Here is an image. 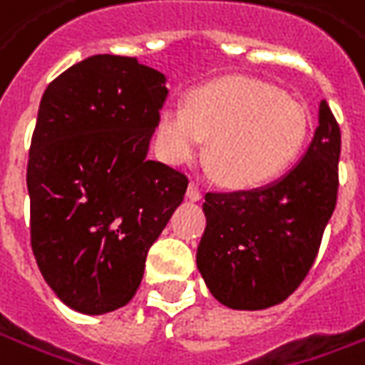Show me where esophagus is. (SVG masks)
I'll return each instance as SVG.
<instances>
[{
	"mask_svg": "<svg viewBox=\"0 0 365 365\" xmlns=\"http://www.w3.org/2000/svg\"><path fill=\"white\" fill-rule=\"evenodd\" d=\"M202 187L197 185V183H190V187H187V200H192V202H197V200H202Z\"/></svg>",
	"mask_w": 365,
	"mask_h": 365,
	"instance_id": "obj_1",
	"label": "esophagus"
}]
</instances>
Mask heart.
<instances>
[{"instance_id":"obj_1","label":"heart","mask_w":365,"mask_h":365,"mask_svg":"<svg viewBox=\"0 0 365 365\" xmlns=\"http://www.w3.org/2000/svg\"><path fill=\"white\" fill-rule=\"evenodd\" d=\"M307 133L303 107L267 82L230 76L195 91L187 105L170 101L158 117L161 159L182 165L204 139L207 163L226 185L250 187L270 180L295 158Z\"/></svg>"}]
</instances>
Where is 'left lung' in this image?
<instances>
[{"instance_id":"obj_1","label":"left lung","mask_w":365,"mask_h":365,"mask_svg":"<svg viewBox=\"0 0 365 365\" xmlns=\"http://www.w3.org/2000/svg\"><path fill=\"white\" fill-rule=\"evenodd\" d=\"M339 151V125L321 101L307 151L283 178L257 190L207 192L195 262L222 305L272 307L303 283L335 210Z\"/></svg>"}]
</instances>
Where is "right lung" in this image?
I'll use <instances>...</instances> for the list:
<instances>
[{
    "label": "right lung",
    "mask_w": 365,
    "mask_h": 365,
    "mask_svg": "<svg viewBox=\"0 0 365 365\" xmlns=\"http://www.w3.org/2000/svg\"><path fill=\"white\" fill-rule=\"evenodd\" d=\"M165 98L161 72L96 54L40 101L26 175L32 250L46 283L78 313L131 301L149 248L183 202L187 178L147 159Z\"/></svg>",
    "instance_id": "1"
}]
</instances>
